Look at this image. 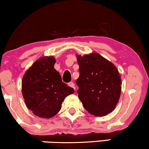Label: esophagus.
I'll return each mask as SVG.
<instances>
[{"mask_svg":"<svg viewBox=\"0 0 149 149\" xmlns=\"http://www.w3.org/2000/svg\"><path fill=\"white\" fill-rule=\"evenodd\" d=\"M68 85H69V87H71V88H73L75 90V85H74V83H73V82H70V83H68Z\"/></svg>","mask_w":149,"mask_h":149,"instance_id":"34e87169","label":"esophagus"}]
</instances>
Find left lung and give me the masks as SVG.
Returning a JSON list of instances; mask_svg holds the SVG:
<instances>
[{
	"label": "left lung",
	"instance_id": "obj_1",
	"mask_svg": "<svg viewBox=\"0 0 149 149\" xmlns=\"http://www.w3.org/2000/svg\"><path fill=\"white\" fill-rule=\"evenodd\" d=\"M79 78L76 80L78 98L90 113L107 115L115 109L121 92L118 71L98 53L77 55Z\"/></svg>",
	"mask_w": 149,
	"mask_h": 149
}]
</instances>
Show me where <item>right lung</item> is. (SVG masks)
I'll use <instances>...</instances> for the list:
<instances>
[{"instance_id": "add662e5", "label": "right lung", "mask_w": 149, "mask_h": 149, "mask_svg": "<svg viewBox=\"0 0 149 149\" xmlns=\"http://www.w3.org/2000/svg\"><path fill=\"white\" fill-rule=\"evenodd\" d=\"M52 57L40 58L26 71L22 83V95L27 108L33 114L49 118L60 111L61 104L74 90L63 83L54 68Z\"/></svg>"}]
</instances>
